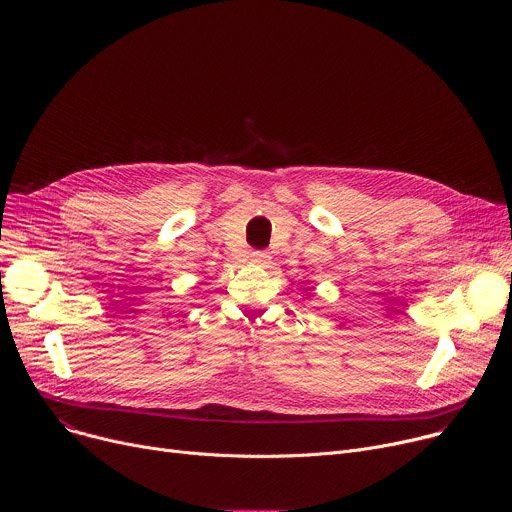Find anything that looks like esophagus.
I'll list each match as a JSON object with an SVG mask.
<instances>
[{
    "mask_svg": "<svg viewBox=\"0 0 512 512\" xmlns=\"http://www.w3.org/2000/svg\"><path fill=\"white\" fill-rule=\"evenodd\" d=\"M249 261L255 263V265H261V267H267L271 263V255L265 253V251H253L249 255Z\"/></svg>",
    "mask_w": 512,
    "mask_h": 512,
    "instance_id": "esophagus-1",
    "label": "esophagus"
}]
</instances>
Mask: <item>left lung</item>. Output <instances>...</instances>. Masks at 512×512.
I'll return each instance as SVG.
<instances>
[{
  "label": "left lung",
  "instance_id": "left-lung-1",
  "mask_svg": "<svg viewBox=\"0 0 512 512\" xmlns=\"http://www.w3.org/2000/svg\"><path fill=\"white\" fill-rule=\"evenodd\" d=\"M310 291H312V289H308V291H304V294H310Z\"/></svg>",
  "mask_w": 512,
  "mask_h": 512
}]
</instances>
